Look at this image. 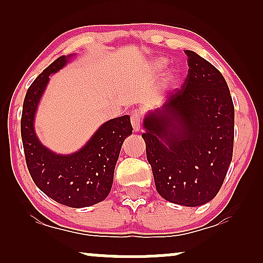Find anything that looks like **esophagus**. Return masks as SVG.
I'll use <instances>...</instances> for the list:
<instances>
[{
  "instance_id": "34e87169",
  "label": "esophagus",
  "mask_w": 263,
  "mask_h": 263,
  "mask_svg": "<svg viewBox=\"0 0 263 263\" xmlns=\"http://www.w3.org/2000/svg\"><path fill=\"white\" fill-rule=\"evenodd\" d=\"M130 121H132V125H133V129H134V132H139L140 127H141V116H140V114L139 112L132 114Z\"/></svg>"
}]
</instances>
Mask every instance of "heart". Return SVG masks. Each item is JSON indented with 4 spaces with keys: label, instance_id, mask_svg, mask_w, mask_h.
Returning a JSON list of instances; mask_svg holds the SVG:
<instances>
[{
    "label": "heart",
    "instance_id": "heart-1",
    "mask_svg": "<svg viewBox=\"0 0 263 263\" xmlns=\"http://www.w3.org/2000/svg\"><path fill=\"white\" fill-rule=\"evenodd\" d=\"M165 67H166V61L163 59L153 61L152 63V69L153 71H156V73H160L161 70H164ZM177 80H178V74L176 73V71H170V73L166 75V82H168V84L174 85L177 82Z\"/></svg>",
    "mask_w": 263,
    "mask_h": 263
}]
</instances>
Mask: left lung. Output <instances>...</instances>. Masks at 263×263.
Instances as JSON below:
<instances>
[{
	"mask_svg": "<svg viewBox=\"0 0 263 263\" xmlns=\"http://www.w3.org/2000/svg\"><path fill=\"white\" fill-rule=\"evenodd\" d=\"M182 88L143 118L147 160L157 192L196 207L220 190L232 160L235 107L220 71L192 50Z\"/></svg>",
	"mask_w": 263,
	"mask_h": 263,
	"instance_id": "1",
	"label": "left lung"
}]
</instances>
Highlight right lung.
<instances>
[{
  "label": "right lung",
  "mask_w": 263,
  "mask_h": 263,
  "mask_svg": "<svg viewBox=\"0 0 263 263\" xmlns=\"http://www.w3.org/2000/svg\"><path fill=\"white\" fill-rule=\"evenodd\" d=\"M71 56L59 57L28 87L21 115V138L27 168L35 185L56 202L82 208L102 202L109 195L121 147L133 127L128 115L112 118L71 154H57L39 141L34 132L38 104L50 75L62 69Z\"/></svg>",
  "instance_id": "obj_1"
}]
</instances>
